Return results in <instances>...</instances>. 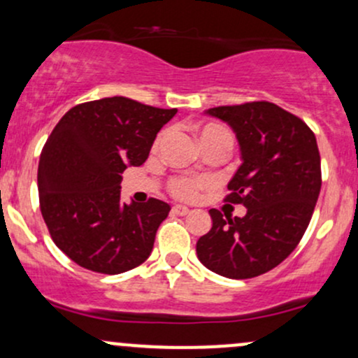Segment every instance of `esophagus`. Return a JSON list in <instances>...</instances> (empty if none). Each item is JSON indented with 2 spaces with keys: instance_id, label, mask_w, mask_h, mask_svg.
I'll return each mask as SVG.
<instances>
[{
  "instance_id": "obj_1",
  "label": "esophagus",
  "mask_w": 358,
  "mask_h": 358,
  "mask_svg": "<svg viewBox=\"0 0 358 358\" xmlns=\"http://www.w3.org/2000/svg\"><path fill=\"white\" fill-rule=\"evenodd\" d=\"M189 208H187V206H184V205H176L174 208H172V213L174 215H180V217H184V215H187L189 213Z\"/></svg>"
}]
</instances>
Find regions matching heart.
Listing matches in <instances>:
<instances>
[{
	"label": "heart",
	"instance_id": "b5f03b06",
	"mask_svg": "<svg viewBox=\"0 0 358 358\" xmlns=\"http://www.w3.org/2000/svg\"><path fill=\"white\" fill-rule=\"evenodd\" d=\"M196 133H198L199 143H201L203 148L211 147V145H227V147L232 148L234 138L225 126L217 124V122H206V124L198 126V128H196ZM162 138L164 134L159 138L157 143H160ZM206 186H208V180L206 179L187 178V176H184V178L172 179L169 187H171V193L174 194L176 198L189 201V199H194L196 196L199 194V191Z\"/></svg>",
	"mask_w": 358,
	"mask_h": 358
}]
</instances>
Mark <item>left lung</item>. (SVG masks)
Masks as SVG:
<instances>
[{
  "label": "left lung",
  "instance_id": "1",
  "mask_svg": "<svg viewBox=\"0 0 358 358\" xmlns=\"http://www.w3.org/2000/svg\"><path fill=\"white\" fill-rule=\"evenodd\" d=\"M205 114L236 133L241 165L225 199L248 211L230 218L210 210L211 229L196 242V255L217 275L252 278L278 266L309 225L321 191L316 136L302 119L271 102L213 107Z\"/></svg>",
  "mask_w": 358,
  "mask_h": 358
}]
</instances>
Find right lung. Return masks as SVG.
<instances>
[{"mask_svg": "<svg viewBox=\"0 0 358 358\" xmlns=\"http://www.w3.org/2000/svg\"><path fill=\"white\" fill-rule=\"evenodd\" d=\"M178 109L107 97L68 110L42 148L41 211L52 241L87 270L119 275L148 259L171 206L121 201V174L148 159Z\"/></svg>", "mask_w": 358, "mask_h": 358, "instance_id": "obj_1", "label": "right lung"}]
</instances>
